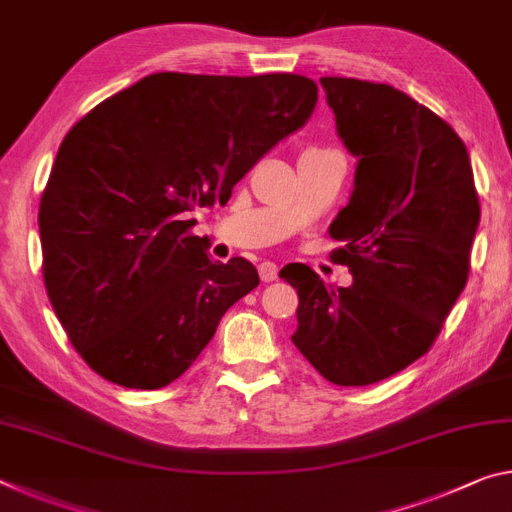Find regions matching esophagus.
<instances>
[{"label":"esophagus","instance_id":"esophagus-1","mask_svg":"<svg viewBox=\"0 0 512 512\" xmlns=\"http://www.w3.org/2000/svg\"><path fill=\"white\" fill-rule=\"evenodd\" d=\"M259 278H262V282L278 280V266L273 262H262L259 264Z\"/></svg>","mask_w":512,"mask_h":512}]
</instances>
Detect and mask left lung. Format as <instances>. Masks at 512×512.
Here are the masks:
<instances>
[{"label": "left lung", "mask_w": 512, "mask_h": 512, "mask_svg": "<svg viewBox=\"0 0 512 512\" xmlns=\"http://www.w3.org/2000/svg\"><path fill=\"white\" fill-rule=\"evenodd\" d=\"M337 132L358 157L348 205L330 223V259L351 287L310 266L280 271L298 291L291 337L330 383L364 387L408 367L440 335L469 278L481 221L472 164L453 127L389 84L321 77Z\"/></svg>", "instance_id": "1"}]
</instances>
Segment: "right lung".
I'll use <instances>...</instances> for the list:
<instances>
[{
    "mask_svg": "<svg viewBox=\"0 0 512 512\" xmlns=\"http://www.w3.org/2000/svg\"><path fill=\"white\" fill-rule=\"evenodd\" d=\"M316 100L314 81L289 72H157L70 129L40 196L43 280L95 373L129 389L170 385L259 285L248 259L207 257L189 212L225 205Z\"/></svg>",
    "mask_w": 512,
    "mask_h": 512,
    "instance_id": "obj_1",
    "label": "right lung"
}]
</instances>
